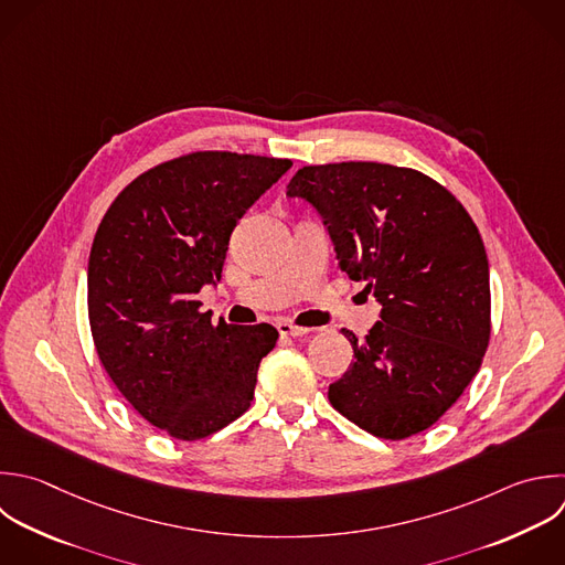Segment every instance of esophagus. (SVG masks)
I'll use <instances>...</instances> for the list:
<instances>
[{"instance_id":"1","label":"esophagus","mask_w":565,"mask_h":565,"mask_svg":"<svg viewBox=\"0 0 565 565\" xmlns=\"http://www.w3.org/2000/svg\"><path fill=\"white\" fill-rule=\"evenodd\" d=\"M276 329L280 331V335H305V333H309V329H305V327H298V324H291V322H287V320H282V322H278L276 324Z\"/></svg>"}]
</instances>
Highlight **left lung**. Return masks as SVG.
Segmentation results:
<instances>
[{"label":"left lung","instance_id":"left-lung-1","mask_svg":"<svg viewBox=\"0 0 565 565\" xmlns=\"http://www.w3.org/2000/svg\"><path fill=\"white\" fill-rule=\"evenodd\" d=\"M287 196L309 201L342 271L382 305L331 406L382 439L433 426L477 375L490 342L483 241L463 205L430 177L388 163L307 166Z\"/></svg>","mask_w":565,"mask_h":565}]
</instances>
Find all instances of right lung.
I'll return each instance as SVG.
<instances>
[{
    "label": "right lung",
    "mask_w": 565,
    "mask_h": 565,
    "mask_svg": "<svg viewBox=\"0 0 565 565\" xmlns=\"http://www.w3.org/2000/svg\"><path fill=\"white\" fill-rule=\"evenodd\" d=\"M289 168V159L190 152L137 177L99 223L88 260L99 360L135 411L174 439H203L254 399L278 331L212 322L196 294L221 280L238 218Z\"/></svg>",
    "instance_id": "add662e5"
}]
</instances>
